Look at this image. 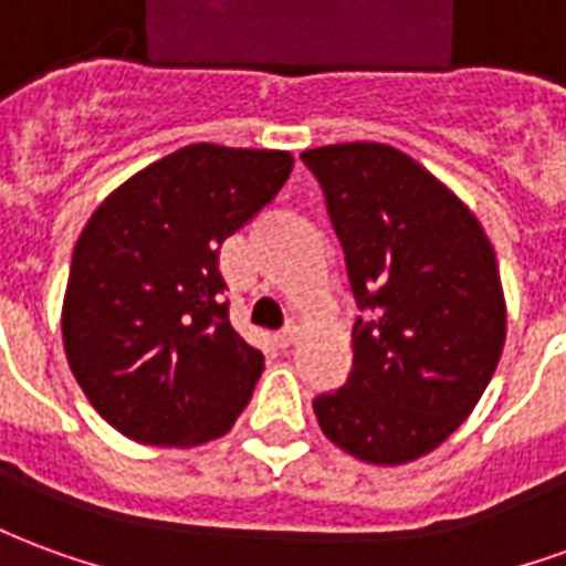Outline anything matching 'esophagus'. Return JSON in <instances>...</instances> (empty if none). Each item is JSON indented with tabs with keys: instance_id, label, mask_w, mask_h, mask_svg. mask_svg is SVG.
Here are the masks:
<instances>
[{
	"instance_id": "obj_1",
	"label": "esophagus",
	"mask_w": 566,
	"mask_h": 566,
	"mask_svg": "<svg viewBox=\"0 0 566 566\" xmlns=\"http://www.w3.org/2000/svg\"><path fill=\"white\" fill-rule=\"evenodd\" d=\"M296 333H300V327H296V324H287V327H282V331H279V345H282V348L294 345Z\"/></svg>"
}]
</instances>
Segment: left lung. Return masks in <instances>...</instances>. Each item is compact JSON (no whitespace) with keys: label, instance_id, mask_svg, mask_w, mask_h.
Returning a JSON list of instances; mask_svg holds the SVG:
<instances>
[{"label":"left lung","instance_id":"left-lung-1","mask_svg":"<svg viewBox=\"0 0 566 566\" xmlns=\"http://www.w3.org/2000/svg\"><path fill=\"white\" fill-rule=\"evenodd\" d=\"M360 308L352 373L315 397L321 430L360 461H416L488 388L506 339L494 248L473 211L403 150H303Z\"/></svg>","mask_w":566,"mask_h":566}]
</instances>
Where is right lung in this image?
Instances as JSON below:
<instances>
[{
    "instance_id": "obj_1",
    "label": "right lung",
    "mask_w": 566,
    "mask_h": 566,
    "mask_svg": "<svg viewBox=\"0 0 566 566\" xmlns=\"http://www.w3.org/2000/svg\"><path fill=\"white\" fill-rule=\"evenodd\" d=\"M287 150L187 145L105 199L72 251L63 343L93 409L145 446L227 433L263 373L218 254L291 175Z\"/></svg>"
}]
</instances>
